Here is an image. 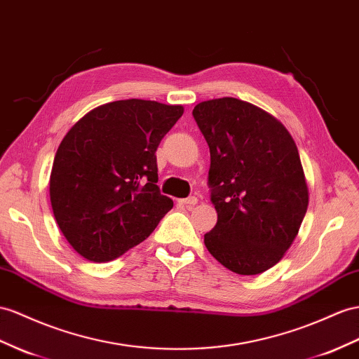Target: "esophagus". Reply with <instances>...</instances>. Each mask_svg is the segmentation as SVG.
Segmentation results:
<instances>
[{
  "mask_svg": "<svg viewBox=\"0 0 359 359\" xmlns=\"http://www.w3.org/2000/svg\"><path fill=\"white\" fill-rule=\"evenodd\" d=\"M197 201H198L197 197H188V198H180L179 203L183 205V206H187L188 209H191L192 206L197 205Z\"/></svg>",
  "mask_w": 359,
  "mask_h": 359,
  "instance_id": "obj_1",
  "label": "esophagus"
}]
</instances>
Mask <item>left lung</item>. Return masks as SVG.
<instances>
[{"label": "left lung", "mask_w": 359, "mask_h": 359, "mask_svg": "<svg viewBox=\"0 0 359 359\" xmlns=\"http://www.w3.org/2000/svg\"><path fill=\"white\" fill-rule=\"evenodd\" d=\"M210 151L208 185L217 224L205 235L214 258L236 274L278 264L308 209V185L290 132L247 101L224 97L192 110Z\"/></svg>", "instance_id": "left-lung-1"}]
</instances>
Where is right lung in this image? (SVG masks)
Instances as JSON below:
<instances>
[{
	"mask_svg": "<svg viewBox=\"0 0 359 359\" xmlns=\"http://www.w3.org/2000/svg\"><path fill=\"white\" fill-rule=\"evenodd\" d=\"M183 106L119 100L92 109L54 156L50 200L79 255L107 262L142 243L172 208L158 183L156 150Z\"/></svg>",
	"mask_w": 359,
	"mask_h": 359,
	"instance_id": "obj_1",
	"label": "right lung"
}]
</instances>
